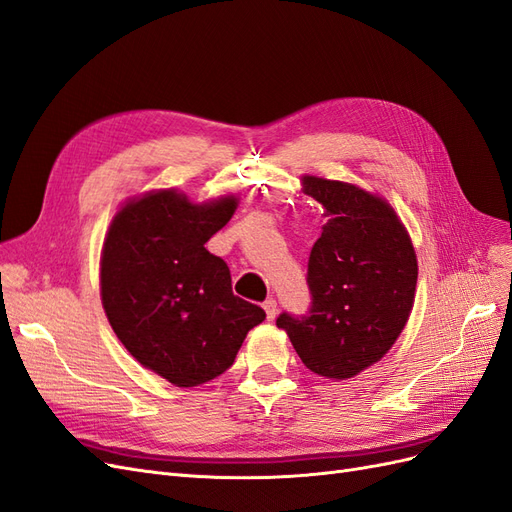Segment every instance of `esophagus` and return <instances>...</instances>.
Masks as SVG:
<instances>
[{
  "instance_id": "1",
  "label": "esophagus",
  "mask_w": 512,
  "mask_h": 512,
  "mask_svg": "<svg viewBox=\"0 0 512 512\" xmlns=\"http://www.w3.org/2000/svg\"><path fill=\"white\" fill-rule=\"evenodd\" d=\"M262 307H265V314H267V318H269V320H273V318L277 316V303H275L273 299L265 301V305H262Z\"/></svg>"
}]
</instances>
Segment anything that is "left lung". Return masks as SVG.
<instances>
[{
    "mask_svg": "<svg viewBox=\"0 0 512 512\" xmlns=\"http://www.w3.org/2000/svg\"><path fill=\"white\" fill-rule=\"evenodd\" d=\"M301 185L322 205L327 224L309 254V316L282 314L277 327L307 369L350 380L378 363L406 329L416 297V252L384 196L318 175H303Z\"/></svg>",
    "mask_w": 512,
    "mask_h": 512,
    "instance_id": "left-lung-1",
    "label": "left lung"
}]
</instances>
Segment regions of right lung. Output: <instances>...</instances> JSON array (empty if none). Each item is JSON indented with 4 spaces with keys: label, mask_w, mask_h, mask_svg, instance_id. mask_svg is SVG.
Returning <instances> with one entry per match:
<instances>
[{
    "label": "right lung",
    "mask_w": 512,
    "mask_h": 512,
    "mask_svg": "<svg viewBox=\"0 0 512 512\" xmlns=\"http://www.w3.org/2000/svg\"><path fill=\"white\" fill-rule=\"evenodd\" d=\"M237 207L235 194L194 203L177 188L149 190L128 198L106 230L104 314L134 359L179 389L224 374L265 320L232 294L226 262L205 247Z\"/></svg>",
    "instance_id": "obj_1"
}]
</instances>
